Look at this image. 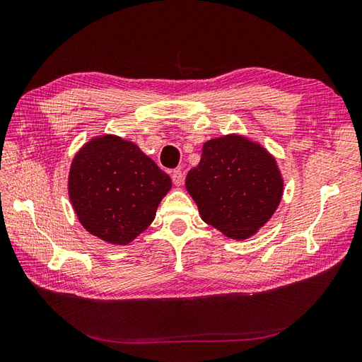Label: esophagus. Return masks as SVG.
Segmentation results:
<instances>
[{
	"instance_id": "34e87169",
	"label": "esophagus",
	"mask_w": 362,
	"mask_h": 362,
	"mask_svg": "<svg viewBox=\"0 0 362 362\" xmlns=\"http://www.w3.org/2000/svg\"><path fill=\"white\" fill-rule=\"evenodd\" d=\"M171 179H173L175 187H182V185H183V173L180 170H174L171 173Z\"/></svg>"
}]
</instances>
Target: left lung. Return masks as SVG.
Returning <instances> with one entry per match:
<instances>
[{
	"mask_svg": "<svg viewBox=\"0 0 362 362\" xmlns=\"http://www.w3.org/2000/svg\"><path fill=\"white\" fill-rule=\"evenodd\" d=\"M185 187L205 223L243 242L271 220L283 199L284 180L275 157L245 134L209 139Z\"/></svg>",
	"mask_w": 362,
	"mask_h": 362,
	"instance_id": "left-lung-1",
	"label": "left lung"
}]
</instances>
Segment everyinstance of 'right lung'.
Wrapping results in <instances>:
<instances>
[{"instance_id":"1","label":"right lung","mask_w":362,"mask_h":362,"mask_svg":"<svg viewBox=\"0 0 362 362\" xmlns=\"http://www.w3.org/2000/svg\"><path fill=\"white\" fill-rule=\"evenodd\" d=\"M171 185L170 175L134 142L102 134L73 157L67 189L86 230L105 243L125 246L153 223Z\"/></svg>"}]
</instances>
